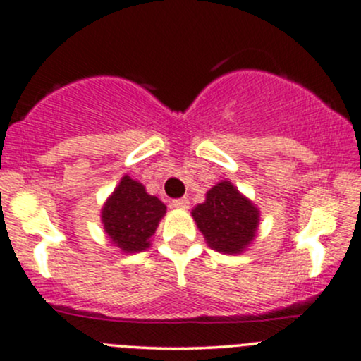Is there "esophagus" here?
Here are the masks:
<instances>
[{
    "label": "esophagus",
    "instance_id": "1",
    "mask_svg": "<svg viewBox=\"0 0 361 361\" xmlns=\"http://www.w3.org/2000/svg\"><path fill=\"white\" fill-rule=\"evenodd\" d=\"M173 205L178 209H188L190 207V200L187 197H183V199H174L173 200Z\"/></svg>",
    "mask_w": 361,
    "mask_h": 361
}]
</instances>
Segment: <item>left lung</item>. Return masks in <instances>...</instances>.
Listing matches in <instances>:
<instances>
[{"instance_id":"1","label":"left lung","mask_w":361,"mask_h":361,"mask_svg":"<svg viewBox=\"0 0 361 361\" xmlns=\"http://www.w3.org/2000/svg\"><path fill=\"white\" fill-rule=\"evenodd\" d=\"M192 216L209 247L228 255L247 250L260 223L259 207L228 180L214 185Z\"/></svg>"}]
</instances>
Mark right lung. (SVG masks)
<instances>
[{
	"mask_svg": "<svg viewBox=\"0 0 361 361\" xmlns=\"http://www.w3.org/2000/svg\"><path fill=\"white\" fill-rule=\"evenodd\" d=\"M164 214L166 205L125 174L102 205L101 223L114 247L123 253H138L150 247Z\"/></svg>",
	"mask_w": 361,
	"mask_h": 361,
	"instance_id": "add662e5",
	"label": "right lung"
}]
</instances>
